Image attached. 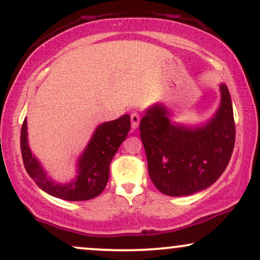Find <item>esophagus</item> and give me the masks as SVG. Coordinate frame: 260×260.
Instances as JSON below:
<instances>
[{
    "mask_svg": "<svg viewBox=\"0 0 260 260\" xmlns=\"http://www.w3.org/2000/svg\"><path fill=\"white\" fill-rule=\"evenodd\" d=\"M131 122H132V129H137L140 122L139 114H137V112H132V115H131Z\"/></svg>",
    "mask_w": 260,
    "mask_h": 260,
    "instance_id": "1",
    "label": "esophagus"
}]
</instances>
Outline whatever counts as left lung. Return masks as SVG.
Returning a JSON list of instances; mask_svg holds the SVG:
<instances>
[{"instance_id": "1", "label": "left lung", "mask_w": 260, "mask_h": 260, "mask_svg": "<svg viewBox=\"0 0 260 260\" xmlns=\"http://www.w3.org/2000/svg\"><path fill=\"white\" fill-rule=\"evenodd\" d=\"M220 103L207 121L179 123L164 103L144 111L140 138L149 176L168 196H189L218 180L229 164L235 145V122L226 84H219Z\"/></svg>"}]
</instances>
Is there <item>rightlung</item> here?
<instances>
[{
  "mask_svg": "<svg viewBox=\"0 0 260 260\" xmlns=\"http://www.w3.org/2000/svg\"><path fill=\"white\" fill-rule=\"evenodd\" d=\"M131 129L129 115L100 123L76 161L74 178L67 183L55 181L34 155L27 139V121L21 127L20 148L23 162L36 185L54 198L67 201H87L103 192L110 174V164Z\"/></svg>",
  "mask_w": 260,
  "mask_h": 260,
  "instance_id": "right-lung-1",
  "label": "right lung"
}]
</instances>
